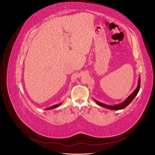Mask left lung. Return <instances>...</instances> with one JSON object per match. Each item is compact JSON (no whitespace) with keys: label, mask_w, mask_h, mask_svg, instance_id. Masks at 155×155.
Wrapping results in <instances>:
<instances>
[{"label":"left lung","mask_w":155,"mask_h":155,"mask_svg":"<svg viewBox=\"0 0 155 155\" xmlns=\"http://www.w3.org/2000/svg\"><path fill=\"white\" fill-rule=\"evenodd\" d=\"M140 88V78H139V79H138V87H137V89H136V90L127 97V99L125 101H124L123 103H121V104L114 105V106H110V105H105L104 104H102V103L97 101L96 100H95V101L98 105H100L103 107L107 108V109H110V110H121V109H124V108H125L127 106L129 105L131 103V101H132L134 100V98L136 97V96L137 95V94L139 92Z\"/></svg>","instance_id":"1"}]
</instances>
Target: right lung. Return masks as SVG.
I'll return each instance as SVG.
<instances>
[{
	"instance_id": "add662e5",
	"label": "right lung",
	"mask_w": 155,
	"mask_h": 155,
	"mask_svg": "<svg viewBox=\"0 0 155 155\" xmlns=\"http://www.w3.org/2000/svg\"><path fill=\"white\" fill-rule=\"evenodd\" d=\"M61 105V104H57V105H54V106H52V107H49V108H47V109H55V108H56V107H58V106H59Z\"/></svg>"
}]
</instances>
